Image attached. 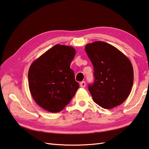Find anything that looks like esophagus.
Segmentation results:
<instances>
[{
	"label": "esophagus",
	"mask_w": 149,
	"mask_h": 149,
	"mask_svg": "<svg viewBox=\"0 0 149 149\" xmlns=\"http://www.w3.org/2000/svg\"><path fill=\"white\" fill-rule=\"evenodd\" d=\"M80 86L82 88H84L86 86V82L85 81H82L80 83Z\"/></svg>",
	"instance_id": "esophagus-1"
}]
</instances>
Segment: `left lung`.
Instances as JSON below:
<instances>
[{
	"label": "left lung",
	"instance_id": "8db88e82",
	"mask_svg": "<svg viewBox=\"0 0 149 149\" xmlns=\"http://www.w3.org/2000/svg\"><path fill=\"white\" fill-rule=\"evenodd\" d=\"M85 50L93 66L95 81L88 85L93 101L104 109L120 105L133 84L130 60L116 47L100 41L87 44Z\"/></svg>",
	"mask_w": 149,
	"mask_h": 149
}]
</instances>
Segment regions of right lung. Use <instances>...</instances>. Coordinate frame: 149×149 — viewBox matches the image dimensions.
Returning <instances> with one entry per match:
<instances>
[{"label":"right lung","instance_id":"1","mask_svg":"<svg viewBox=\"0 0 149 149\" xmlns=\"http://www.w3.org/2000/svg\"><path fill=\"white\" fill-rule=\"evenodd\" d=\"M75 54L72 47L59 44L35 60L29 69V88L33 99L42 108L58 113L70 102L79 87L70 68Z\"/></svg>","mask_w":149,"mask_h":149}]
</instances>
